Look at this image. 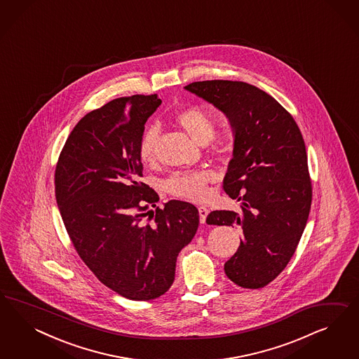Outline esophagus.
<instances>
[{
	"instance_id": "obj_1",
	"label": "esophagus",
	"mask_w": 359,
	"mask_h": 359,
	"mask_svg": "<svg viewBox=\"0 0 359 359\" xmlns=\"http://www.w3.org/2000/svg\"><path fill=\"white\" fill-rule=\"evenodd\" d=\"M208 213H209V212H208L207 208L198 207V215H200V222H201V224H205Z\"/></svg>"
}]
</instances>
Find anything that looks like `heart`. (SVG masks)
Wrapping results in <instances>:
<instances>
[{
	"label": "heart",
	"instance_id": "b5f03b06",
	"mask_svg": "<svg viewBox=\"0 0 359 359\" xmlns=\"http://www.w3.org/2000/svg\"><path fill=\"white\" fill-rule=\"evenodd\" d=\"M175 123L197 143L209 144L210 151L217 156H226L233 151L234 134L230 129L215 133V113L203 105H191L182 109L174 116ZM159 140V130L150 126L142 133L138 142V156L142 163L151 164L156 159V143ZM215 176L209 171L175 172L167 182L165 188L170 194L191 200L204 201L209 195L208 185L213 182Z\"/></svg>",
	"mask_w": 359,
	"mask_h": 359
}]
</instances>
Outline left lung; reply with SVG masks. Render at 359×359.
<instances>
[{"label":"left lung","mask_w":359,"mask_h":359,"mask_svg":"<svg viewBox=\"0 0 359 359\" xmlns=\"http://www.w3.org/2000/svg\"><path fill=\"white\" fill-rule=\"evenodd\" d=\"M219 109L234 134L224 191L242 212L213 210L209 225L242 228L237 252L225 263L229 279L258 290L292 258L312 203L305 143L294 117L269 93L243 81L207 80L184 87Z\"/></svg>","instance_id":"left-lung-1"}]
</instances>
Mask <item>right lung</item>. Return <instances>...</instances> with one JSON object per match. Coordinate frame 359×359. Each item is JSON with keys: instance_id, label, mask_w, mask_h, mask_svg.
Instances as JSON below:
<instances>
[{"instance_id": "right-lung-1", "label": "right lung", "mask_w": 359, "mask_h": 359, "mask_svg": "<svg viewBox=\"0 0 359 359\" xmlns=\"http://www.w3.org/2000/svg\"><path fill=\"white\" fill-rule=\"evenodd\" d=\"M162 100L116 98L89 111L65 141L55 196L79 257L100 282L130 300H152L175 280L176 258L195 237L198 210L140 182L138 142Z\"/></svg>"}]
</instances>
